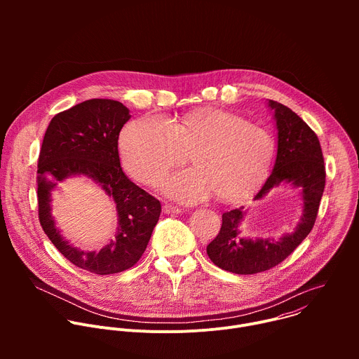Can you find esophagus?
I'll return each mask as SVG.
<instances>
[{
	"instance_id": "1",
	"label": "esophagus",
	"mask_w": 359,
	"mask_h": 359,
	"mask_svg": "<svg viewBox=\"0 0 359 359\" xmlns=\"http://www.w3.org/2000/svg\"><path fill=\"white\" fill-rule=\"evenodd\" d=\"M163 212H165L166 215H177V213H180L182 210H180L177 206H175V204L166 203L165 206H163Z\"/></svg>"
}]
</instances>
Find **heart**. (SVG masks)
I'll return each instance as SVG.
<instances>
[{
    "instance_id": "obj_1",
    "label": "heart",
    "mask_w": 359,
    "mask_h": 359,
    "mask_svg": "<svg viewBox=\"0 0 359 359\" xmlns=\"http://www.w3.org/2000/svg\"><path fill=\"white\" fill-rule=\"evenodd\" d=\"M187 153L194 168L175 173L166 191L187 203L213 193L230 201L264 180L276 156V140L267 129L222 109H203L172 121L147 115L132 121L121 135L125 168L149 186L184 163Z\"/></svg>"
}]
</instances>
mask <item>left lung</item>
<instances>
[{"label":"left lung","instance_id":"8db88e82","mask_svg":"<svg viewBox=\"0 0 359 359\" xmlns=\"http://www.w3.org/2000/svg\"><path fill=\"white\" fill-rule=\"evenodd\" d=\"M269 107L274 111L278 130L277 159L255 198H263L281 182L291 183L301 187L304 213L294 233L277 241L238 237L243 208L223 213L222 229L208 245V255L217 267L234 274L263 273L284 262L313 230L325 187L324 156L316 132L283 104L269 100Z\"/></svg>","mask_w":359,"mask_h":359}]
</instances>
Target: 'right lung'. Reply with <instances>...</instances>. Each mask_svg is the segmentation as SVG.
I'll list each match as a JSON object with an SVG mask.
<instances>
[{
	"instance_id": "right-lung-1",
	"label": "right lung",
	"mask_w": 359,
	"mask_h": 359,
	"mask_svg": "<svg viewBox=\"0 0 359 359\" xmlns=\"http://www.w3.org/2000/svg\"><path fill=\"white\" fill-rule=\"evenodd\" d=\"M129 119V109L118 100H85L53 118L39 150V223L65 259L99 276L125 271L139 262L162 212L161 201L130 182L121 168L118 139ZM75 174H85L99 182L117 203L118 234L97 253L69 246L50 216V190Z\"/></svg>"
}]
</instances>
